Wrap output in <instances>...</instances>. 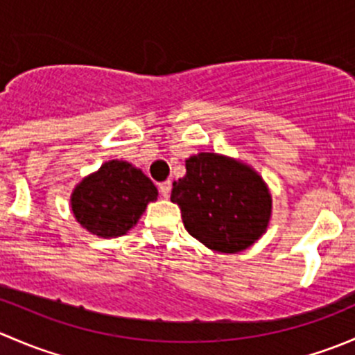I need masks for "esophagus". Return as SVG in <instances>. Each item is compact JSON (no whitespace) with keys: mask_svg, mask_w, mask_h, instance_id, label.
<instances>
[{"mask_svg":"<svg viewBox=\"0 0 355 355\" xmlns=\"http://www.w3.org/2000/svg\"><path fill=\"white\" fill-rule=\"evenodd\" d=\"M159 192H161V196H163V198H168V196H170V192H171V182L170 180H166V182H161L159 184Z\"/></svg>","mask_w":355,"mask_h":355,"instance_id":"34e87169","label":"esophagus"}]
</instances>
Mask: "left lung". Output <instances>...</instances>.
<instances>
[{
    "label": "left lung",
    "mask_w": 355,
    "mask_h": 355,
    "mask_svg": "<svg viewBox=\"0 0 355 355\" xmlns=\"http://www.w3.org/2000/svg\"><path fill=\"white\" fill-rule=\"evenodd\" d=\"M187 173L171 191L192 237L218 252H239L264 234L271 196L263 178L245 164L214 153L185 161Z\"/></svg>",
    "instance_id": "left-lung-1"
}]
</instances>
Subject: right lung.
Here are the masks:
<instances>
[{
    "label": "right lung",
    "mask_w": 355,
    "mask_h": 355,
    "mask_svg": "<svg viewBox=\"0 0 355 355\" xmlns=\"http://www.w3.org/2000/svg\"><path fill=\"white\" fill-rule=\"evenodd\" d=\"M157 198L151 180L127 161H108L84 178L71 194V211L91 234L99 237L125 235Z\"/></svg>",
    "instance_id": "obj_1"
}]
</instances>
